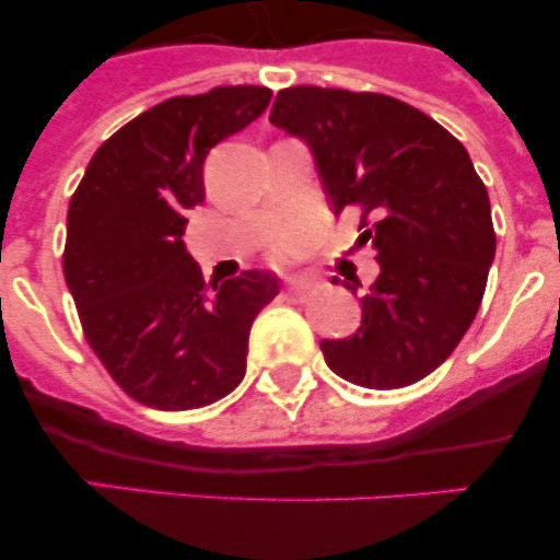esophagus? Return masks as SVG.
I'll return each instance as SVG.
<instances>
[{"label": "esophagus", "mask_w": 560, "mask_h": 560, "mask_svg": "<svg viewBox=\"0 0 560 560\" xmlns=\"http://www.w3.org/2000/svg\"><path fill=\"white\" fill-rule=\"evenodd\" d=\"M306 290H308V284H290V287H287V292H290L292 298H303V295H306Z\"/></svg>", "instance_id": "1"}]
</instances>
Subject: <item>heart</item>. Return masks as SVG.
Listing matches in <instances>:
<instances>
[{
  "instance_id": "1",
  "label": "heart",
  "mask_w": 560,
  "mask_h": 560,
  "mask_svg": "<svg viewBox=\"0 0 560 560\" xmlns=\"http://www.w3.org/2000/svg\"><path fill=\"white\" fill-rule=\"evenodd\" d=\"M308 241H312L308 228H287L268 241V254L276 262H290L308 246Z\"/></svg>"
}]
</instances>
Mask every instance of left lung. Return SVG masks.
Listing matches in <instances>:
<instances>
[{
    "label": "left lung",
    "mask_w": 560,
    "mask_h": 560,
    "mask_svg": "<svg viewBox=\"0 0 560 560\" xmlns=\"http://www.w3.org/2000/svg\"><path fill=\"white\" fill-rule=\"evenodd\" d=\"M270 124L306 140L332 211L358 208L360 241L380 262L358 332L325 338V363L369 389L425 380L471 327L495 257L488 189L468 151L431 116L376 92L290 86Z\"/></svg>",
    "instance_id": "1"
}]
</instances>
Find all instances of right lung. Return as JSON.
<instances>
[{
  "label": "right lung",
  "mask_w": 560,
  "mask_h": 560,
  "mask_svg": "<svg viewBox=\"0 0 560 560\" xmlns=\"http://www.w3.org/2000/svg\"><path fill=\"white\" fill-rule=\"evenodd\" d=\"M273 92L217 86L149 107L105 140L67 211L65 281L89 347L118 387L162 411L200 409L246 374L254 316L279 279L202 281L184 246L208 151L262 116Z\"/></svg>",
  "instance_id": "add662e5"
}]
</instances>
